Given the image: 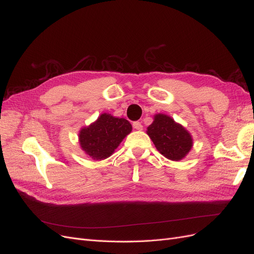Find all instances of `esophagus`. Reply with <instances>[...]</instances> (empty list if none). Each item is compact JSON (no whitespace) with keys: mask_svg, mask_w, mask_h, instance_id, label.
Listing matches in <instances>:
<instances>
[{"mask_svg":"<svg viewBox=\"0 0 254 254\" xmlns=\"http://www.w3.org/2000/svg\"><path fill=\"white\" fill-rule=\"evenodd\" d=\"M133 127H134L135 129H137V130H140V129H142V125H141V122L135 121L134 124H133Z\"/></svg>","mask_w":254,"mask_h":254,"instance_id":"34e87169","label":"esophagus"}]
</instances>
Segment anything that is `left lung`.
Here are the masks:
<instances>
[{"mask_svg": "<svg viewBox=\"0 0 254 254\" xmlns=\"http://www.w3.org/2000/svg\"><path fill=\"white\" fill-rule=\"evenodd\" d=\"M146 134L152 139L157 151L173 161L184 159L193 146L192 135L166 114L154 115L152 125L146 128Z\"/></svg>", "mask_w": 254, "mask_h": 254, "instance_id": "8db88e82", "label": "left lung"}]
</instances>
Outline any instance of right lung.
I'll list each match as a JSON object with an SVG mask.
<instances>
[{
    "instance_id": "obj_1",
    "label": "right lung",
    "mask_w": 254,
    "mask_h": 254,
    "mask_svg": "<svg viewBox=\"0 0 254 254\" xmlns=\"http://www.w3.org/2000/svg\"><path fill=\"white\" fill-rule=\"evenodd\" d=\"M130 132L132 125L127 119L103 113L93 124L79 130V143L87 156L103 160L115 152Z\"/></svg>"
}]
</instances>
